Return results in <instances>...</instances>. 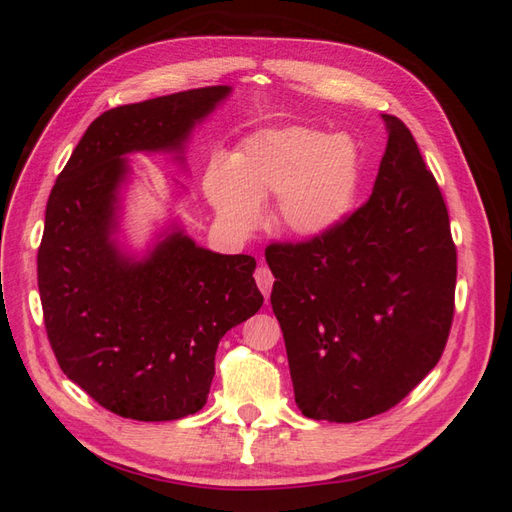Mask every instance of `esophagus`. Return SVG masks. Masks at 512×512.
<instances>
[{
	"label": "esophagus",
	"instance_id": "34e87169",
	"mask_svg": "<svg viewBox=\"0 0 512 512\" xmlns=\"http://www.w3.org/2000/svg\"><path fill=\"white\" fill-rule=\"evenodd\" d=\"M254 280H256V284H258L260 292L265 294V299H269L271 288H273V282H275V277H273L271 269H269L267 265H258V267H256V271H254Z\"/></svg>",
	"mask_w": 512,
	"mask_h": 512
}]
</instances>
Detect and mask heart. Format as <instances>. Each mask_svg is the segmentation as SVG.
Returning a JSON list of instances; mask_svg holds the SVG:
<instances>
[{
  "instance_id": "b5f03b06",
  "label": "heart",
  "mask_w": 512,
  "mask_h": 512,
  "mask_svg": "<svg viewBox=\"0 0 512 512\" xmlns=\"http://www.w3.org/2000/svg\"><path fill=\"white\" fill-rule=\"evenodd\" d=\"M359 183L354 145L307 128L262 130L247 138L230 166L215 162L205 190L224 224H256L260 198L277 194L275 215L297 237H322L350 211Z\"/></svg>"
}]
</instances>
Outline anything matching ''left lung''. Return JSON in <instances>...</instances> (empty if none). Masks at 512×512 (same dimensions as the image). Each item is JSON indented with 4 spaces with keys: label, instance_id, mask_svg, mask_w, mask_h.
Instances as JSON below:
<instances>
[{
    "label": "left lung",
    "instance_id": "obj_1",
    "mask_svg": "<svg viewBox=\"0 0 512 512\" xmlns=\"http://www.w3.org/2000/svg\"><path fill=\"white\" fill-rule=\"evenodd\" d=\"M382 121L389 143L367 203L322 237L267 247L294 401L314 421L391 410L451 333L457 250L444 198L406 123Z\"/></svg>",
    "mask_w": 512,
    "mask_h": 512
}]
</instances>
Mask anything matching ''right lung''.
<instances>
[{
    "label": "right lung",
    "mask_w": 512,
    "mask_h": 512,
    "mask_svg": "<svg viewBox=\"0 0 512 512\" xmlns=\"http://www.w3.org/2000/svg\"><path fill=\"white\" fill-rule=\"evenodd\" d=\"M230 87L179 91L102 113L72 151L38 247L44 327L61 371L106 410L175 421L207 404L220 339L254 316L256 260L198 247L181 230L143 258L115 232L126 153L181 151Z\"/></svg>",
    "instance_id": "obj_1"
}]
</instances>
